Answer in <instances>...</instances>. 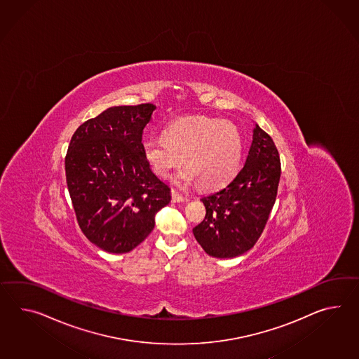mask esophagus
Wrapping results in <instances>:
<instances>
[{
	"label": "esophagus",
	"instance_id": "esophagus-1",
	"mask_svg": "<svg viewBox=\"0 0 359 359\" xmlns=\"http://www.w3.org/2000/svg\"><path fill=\"white\" fill-rule=\"evenodd\" d=\"M171 198H172V202H184L187 200V197H184L183 194L176 192L175 189H171Z\"/></svg>",
	"mask_w": 359,
	"mask_h": 359
}]
</instances>
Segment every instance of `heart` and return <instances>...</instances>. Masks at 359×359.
<instances>
[{
  "label": "heart",
  "mask_w": 359,
  "mask_h": 359,
  "mask_svg": "<svg viewBox=\"0 0 359 359\" xmlns=\"http://www.w3.org/2000/svg\"><path fill=\"white\" fill-rule=\"evenodd\" d=\"M142 154L150 168L167 177L183 163L175 183L188 187L197 182L203 189L227 185L238 171L243 137L236 126L214 118H187L168 126L165 137L142 142Z\"/></svg>",
  "instance_id": "obj_1"
}]
</instances>
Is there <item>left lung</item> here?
Segmentation results:
<instances>
[{"mask_svg": "<svg viewBox=\"0 0 359 359\" xmlns=\"http://www.w3.org/2000/svg\"><path fill=\"white\" fill-rule=\"evenodd\" d=\"M281 165L275 142L255 124L243 168L217 192L203 196L206 215L193 235L215 258L241 255L262 235L278 194Z\"/></svg>", "mask_w": 359, "mask_h": 359, "instance_id": "1", "label": "left lung"}]
</instances>
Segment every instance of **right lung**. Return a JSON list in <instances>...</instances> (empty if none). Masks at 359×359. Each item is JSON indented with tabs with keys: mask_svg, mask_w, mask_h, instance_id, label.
<instances>
[{
	"mask_svg": "<svg viewBox=\"0 0 359 359\" xmlns=\"http://www.w3.org/2000/svg\"><path fill=\"white\" fill-rule=\"evenodd\" d=\"M153 104L114 106L83 123L65 158L66 182L81 232L109 253H127L153 231L171 201L170 187L142 154Z\"/></svg>",
	"mask_w": 359,
	"mask_h": 359,
	"instance_id": "obj_1",
	"label": "right lung"
}]
</instances>
